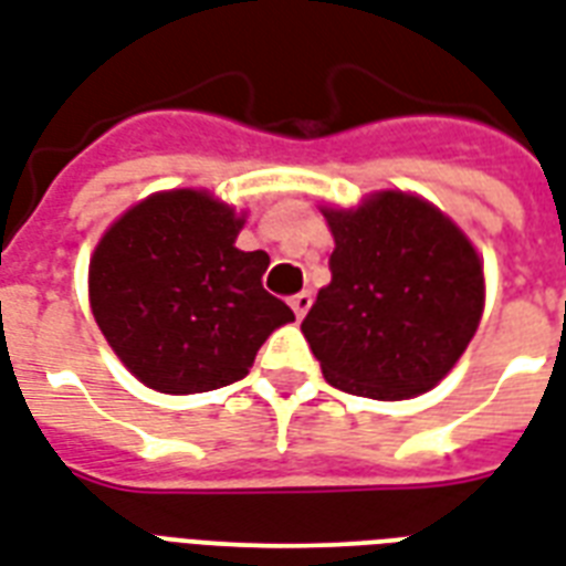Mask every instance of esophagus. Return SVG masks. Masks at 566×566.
I'll list each match as a JSON object with an SVG mask.
<instances>
[{
    "mask_svg": "<svg viewBox=\"0 0 566 566\" xmlns=\"http://www.w3.org/2000/svg\"><path fill=\"white\" fill-rule=\"evenodd\" d=\"M291 308H294L296 317H303L308 308H312V294L308 291H303V294L291 296Z\"/></svg>",
    "mask_w": 566,
    "mask_h": 566,
    "instance_id": "esophagus-1",
    "label": "esophagus"
}]
</instances>
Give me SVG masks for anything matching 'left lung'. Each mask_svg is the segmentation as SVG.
<instances>
[{
  "label": "left lung",
  "instance_id": "1",
  "mask_svg": "<svg viewBox=\"0 0 566 566\" xmlns=\"http://www.w3.org/2000/svg\"><path fill=\"white\" fill-rule=\"evenodd\" d=\"M324 216L336 240L333 282L303 321L324 378L380 401L432 389L483 315L474 245L438 209L401 191Z\"/></svg>",
  "mask_w": 566,
  "mask_h": 566
}]
</instances>
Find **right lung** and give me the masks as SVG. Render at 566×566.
I'll return each instance as SVG.
<instances>
[{"label":"right lung","mask_w":566,"mask_h":566,"mask_svg":"<svg viewBox=\"0 0 566 566\" xmlns=\"http://www.w3.org/2000/svg\"><path fill=\"white\" fill-rule=\"evenodd\" d=\"M242 219L207 191H165L128 209L90 263L92 315L134 378L209 392L249 375L294 312L263 291L266 251H240Z\"/></svg>","instance_id":"obj_1"}]
</instances>
